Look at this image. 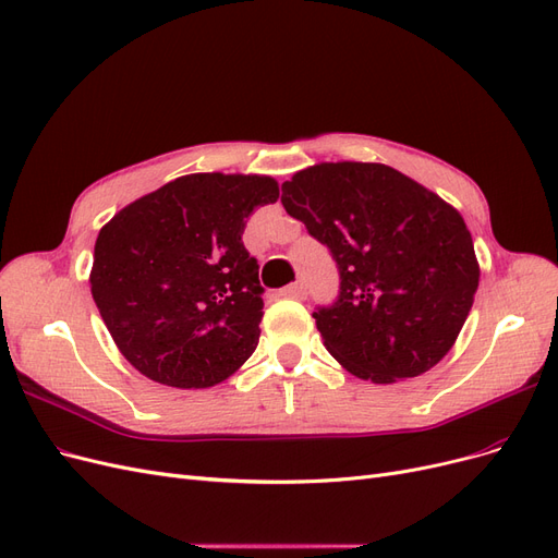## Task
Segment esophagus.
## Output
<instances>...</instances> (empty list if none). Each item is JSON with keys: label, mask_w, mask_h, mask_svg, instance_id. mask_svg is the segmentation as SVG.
<instances>
[{"label": "esophagus", "mask_w": 558, "mask_h": 558, "mask_svg": "<svg viewBox=\"0 0 558 558\" xmlns=\"http://www.w3.org/2000/svg\"><path fill=\"white\" fill-rule=\"evenodd\" d=\"M279 295H283V298H293V300H302V298L307 295V289H305V283H302V281H295V283L283 286V289L279 291Z\"/></svg>", "instance_id": "obj_1"}]
</instances>
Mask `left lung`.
Masks as SVG:
<instances>
[{
	"mask_svg": "<svg viewBox=\"0 0 558 558\" xmlns=\"http://www.w3.org/2000/svg\"><path fill=\"white\" fill-rule=\"evenodd\" d=\"M281 191L283 209L340 269L337 302L314 312L330 356L373 384L440 363L480 286L463 216L381 162H318Z\"/></svg>",
	"mask_w": 558,
	"mask_h": 558,
	"instance_id": "1",
	"label": "left lung"
}]
</instances>
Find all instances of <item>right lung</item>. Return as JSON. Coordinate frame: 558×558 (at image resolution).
I'll return each mask as SVG.
<instances>
[{
    "label": "right lung",
    "instance_id": "obj_1",
    "mask_svg": "<svg viewBox=\"0 0 558 558\" xmlns=\"http://www.w3.org/2000/svg\"><path fill=\"white\" fill-rule=\"evenodd\" d=\"M279 183L260 174H185L130 202L99 230L93 300L118 351L174 388L221 384L256 351L258 260L242 232Z\"/></svg>",
    "mask_w": 558,
    "mask_h": 558
}]
</instances>
